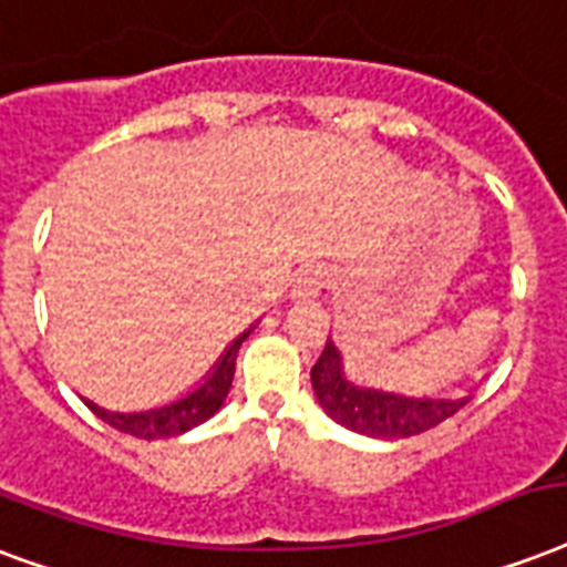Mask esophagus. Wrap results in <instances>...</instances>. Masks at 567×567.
<instances>
[{
  "mask_svg": "<svg viewBox=\"0 0 567 567\" xmlns=\"http://www.w3.org/2000/svg\"><path fill=\"white\" fill-rule=\"evenodd\" d=\"M327 285V276H323L321 267H309V270H302L297 285H293V297H300V300H312L321 293V288Z\"/></svg>",
  "mask_w": 567,
  "mask_h": 567,
  "instance_id": "esophagus-1",
  "label": "esophagus"
}]
</instances>
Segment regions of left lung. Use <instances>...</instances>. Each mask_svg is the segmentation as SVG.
I'll use <instances>...</instances> for the list:
<instances>
[{
    "instance_id": "obj_1",
    "label": "left lung",
    "mask_w": 567,
    "mask_h": 567,
    "mask_svg": "<svg viewBox=\"0 0 567 567\" xmlns=\"http://www.w3.org/2000/svg\"><path fill=\"white\" fill-rule=\"evenodd\" d=\"M315 395L327 410V416L339 425L351 427L357 434H369L380 440H401L422 434L427 427L446 422L464 408L470 399H408L395 392L353 386L341 374V357L336 344L327 348L312 365Z\"/></svg>"
}]
</instances>
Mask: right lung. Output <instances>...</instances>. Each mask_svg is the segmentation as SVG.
<instances>
[{
  "instance_id": "right-lung-1",
  "label": "right lung",
  "mask_w": 567,
  "mask_h": 567,
  "mask_svg": "<svg viewBox=\"0 0 567 567\" xmlns=\"http://www.w3.org/2000/svg\"><path fill=\"white\" fill-rule=\"evenodd\" d=\"M252 330H246L244 336H237L231 344H228V351L223 353V360L214 369V374L196 389V392H189L184 399L172 401L166 408L157 410H145V413H112V410H103L92 401H85L92 413L97 419H103L106 425L118 427L130 437H140V440H168V437H178L189 427L202 425L205 419H210L216 410L223 408V401H226L228 389H231V380H235V360L237 351H240V344Z\"/></svg>"
}]
</instances>
